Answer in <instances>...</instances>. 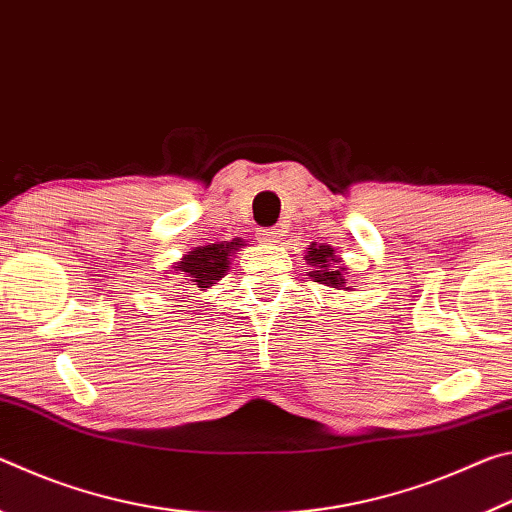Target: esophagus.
Returning <instances> with one entry per match:
<instances>
[{"label":"esophagus","mask_w":512,"mask_h":512,"mask_svg":"<svg viewBox=\"0 0 512 512\" xmlns=\"http://www.w3.org/2000/svg\"><path fill=\"white\" fill-rule=\"evenodd\" d=\"M280 239H282V230L280 228L259 230L257 232V241H262V244H280Z\"/></svg>","instance_id":"esophagus-1"}]
</instances>
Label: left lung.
I'll return each instance as SVG.
<instances>
[{
	"instance_id": "obj_1",
	"label": "left lung",
	"mask_w": 512,
	"mask_h": 512,
	"mask_svg": "<svg viewBox=\"0 0 512 512\" xmlns=\"http://www.w3.org/2000/svg\"><path fill=\"white\" fill-rule=\"evenodd\" d=\"M307 264L311 266L309 277L318 284H325L329 289H339V291H352L350 282H348V268L343 266L341 257L336 255V250L327 244H318L314 241L307 248Z\"/></svg>"
}]
</instances>
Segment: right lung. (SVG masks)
Masks as SVG:
<instances>
[{"mask_svg": "<svg viewBox=\"0 0 512 512\" xmlns=\"http://www.w3.org/2000/svg\"><path fill=\"white\" fill-rule=\"evenodd\" d=\"M239 248H244V241L232 239V241H216L210 246H198L180 259V262L173 264V275L180 277L178 287H183L185 282L194 284L201 291L214 287L221 277L228 273L232 255L237 253Z\"/></svg>", "mask_w": 512, "mask_h": 512, "instance_id": "right-lung-1", "label": "right lung"}]
</instances>
